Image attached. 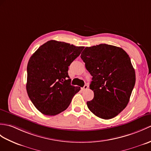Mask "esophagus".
I'll use <instances>...</instances> for the list:
<instances>
[{"mask_svg": "<svg viewBox=\"0 0 151 151\" xmlns=\"http://www.w3.org/2000/svg\"><path fill=\"white\" fill-rule=\"evenodd\" d=\"M87 88H88V86L87 85H85L83 87H82V90H86Z\"/></svg>", "mask_w": 151, "mask_h": 151, "instance_id": "34e87169", "label": "esophagus"}]
</instances>
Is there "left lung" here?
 Instances as JSON below:
<instances>
[{
	"mask_svg": "<svg viewBox=\"0 0 151 151\" xmlns=\"http://www.w3.org/2000/svg\"><path fill=\"white\" fill-rule=\"evenodd\" d=\"M80 57L93 76L89 87L94 98L87 102L89 109L105 120L115 117L127 106L135 85L130 57L122 48L106 44L86 47Z\"/></svg>",
	"mask_w": 151,
	"mask_h": 151,
	"instance_id": "obj_1",
	"label": "left lung"
}]
</instances>
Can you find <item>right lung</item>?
I'll list each match as a JSON object with an SVG mask.
<instances>
[{
  "mask_svg": "<svg viewBox=\"0 0 151 151\" xmlns=\"http://www.w3.org/2000/svg\"><path fill=\"white\" fill-rule=\"evenodd\" d=\"M84 47L56 40L47 41L30 57L26 90L40 113L55 116L67 109L80 87L71 85L69 66Z\"/></svg>",
  "mask_w": 151,
  "mask_h": 151,
  "instance_id": "add662e5",
  "label": "right lung"
}]
</instances>
